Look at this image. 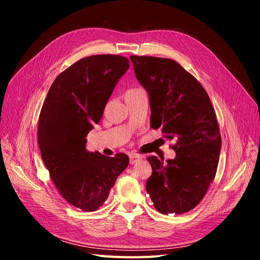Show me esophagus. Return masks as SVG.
<instances>
[{"label":"esophagus","mask_w":260,"mask_h":260,"mask_svg":"<svg viewBox=\"0 0 260 260\" xmlns=\"http://www.w3.org/2000/svg\"><path fill=\"white\" fill-rule=\"evenodd\" d=\"M141 158H142V155L134 153V154L129 155V162H131V164H135L137 161L141 160Z\"/></svg>","instance_id":"esophagus-1"}]
</instances>
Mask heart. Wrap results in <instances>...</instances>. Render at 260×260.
<instances>
[{
	"label": "heart",
	"instance_id": "b5f03b06",
	"mask_svg": "<svg viewBox=\"0 0 260 260\" xmlns=\"http://www.w3.org/2000/svg\"><path fill=\"white\" fill-rule=\"evenodd\" d=\"M132 90H135V89H132Z\"/></svg>",
	"mask_w": 260,
	"mask_h": 260
}]
</instances>
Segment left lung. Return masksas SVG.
Segmentation results:
<instances>
[{
  "mask_svg": "<svg viewBox=\"0 0 260 260\" xmlns=\"http://www.w3.org/2000/svg\"><path fill=\"white\" fill-rule=\"evenodd\" d=\"M136 79L149 97L150 125L177 139L174 158L148 157L146 189L162 214H183L205 196L218 166L221 137L211 100L198 80L172 59L131 56Z\"/></svg>",
  "mask_w": 260,
  "mask_h": 260,
  "instance_id": "obj_1",
  "label": "left lung"
}]
</instances>
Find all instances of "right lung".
I'll list each match as a JSON object with an SVG mask.
<instances>
[{
    "instance_id": "right-lung-1",
    "label": "right lung",
    "mask_w": 260,
    "mask_h": 260,
    "mask_svg": "<svg viewBox=\"0 0 260 260\" xmlns=\"http://www.w3.org/2000/svg\"><path fill=\"white\" fill-rule=\"evenodd\" d=\"M129 68L127 58L94 55L73 63L49 88L40 113L38 142L46 169L63 199L94 212L108 199L126 154L106 156L86 150V136L98 124L115 85Z\"/></svg>"
}]
</instances>
